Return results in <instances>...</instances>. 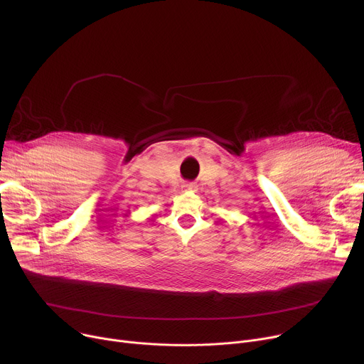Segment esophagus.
<instances>
[{"mask_svg":"<svg viewBox=\"0 0 364 364\" xmlns=\"http://www.w3.org/2000/svg\"><path fill=\"white\" fill-rule=\"evenodd\" d=\"M183 188H184L186 191H196V190H197V186H196L194 183H184V184H183Z\"/></svg>","mask_w":364,"mask_h":364,"instance_id":"1","label":"esophagus"}]
</instances>
